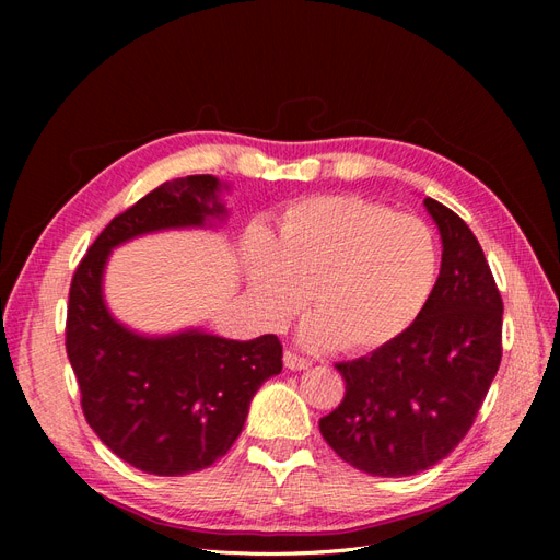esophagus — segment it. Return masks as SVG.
I'll return each instance as SVG.
<instances>
[{
  "instance_id": "esophagus-1",
  "label": "esophagus",
  "mask_w": 560,
  "mask_h": 560,
  "mask_svg": "<svg viewBox=\"0 0 560 560\" xmlns=\"http://www.w3.org/2000/svg\"><path fill=\"white\" fill-rule=\"evenodd\" d=\"M284 366L290 371H303L311 366V360L301 358V354H296L294 350H284Z\"/></svg>"
}]
</instances>
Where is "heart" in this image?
I'll return each mask as SVG.
<instances>
[{
  "label": "heart",
  "mask_w": 560,
  "mask_h": 560,
  "mask_svg": "<svg viewBox=\"0 0 560 560\" xmlns=\"http://www.w3.org/2000/svg\"><path fill=\"white\" fill-rule=\"evenodd\" d=\"M249 294L280 329L308 301L301 341L315 350H374L409 329L434 290L439 252L416 217L358 196H317L282 214L276 238L245 241Z\"/></svg>",
  "instance_id": "heart-1"
}]
</instances>
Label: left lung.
<instances>
[{
	"instance_id": "1",
	"label": "left lung",
	"mask_w": 560,
	"mask_h": 560,
	"mask_svg": "<svg viewBox=\"0 0 560 560\" xmlns=\"http://www.w3.org/2000/svg\"><path fill=\"white\" fill-rule=\"evenodd\" d=\"M442 270L413 325L341 362L346 397L319 420L336 455L371 477H411L463 442L502 360V299L479 241L434 198Z\"/></svg>"
}]
</instances>
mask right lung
<instances>
[{
  "label": "right lung",
  "mask_w": 560,
  "mask_h": 560,
  "mask_svg": "<svg viewBox=\"0 0 560 560\" xmlns=\"http://www.w3.org/2000/svg\"><path fill=\"white\" fill-rule=\"evenodd\" d=\"M229 184L189 175L161 184L114 217L79 264L67 306V358L89 425L112 453L159 477L210 467L243 432L249 401L282 371L278 336L252 341L202 331L140 334L105 301L109 254L140 235L217 229Z\"/></svg>",
  "instance_id": "add662e5"
}]
</instances>
